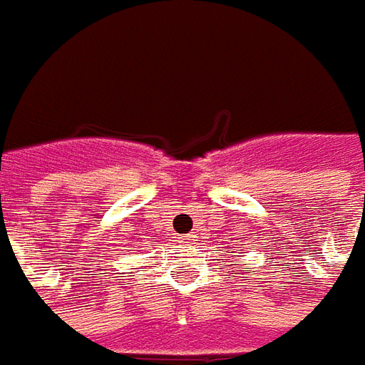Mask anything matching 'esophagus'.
Here are the masks:
<instances>
[{"mask_svg":"<svg viewBox=\"0 0 365 365\" xmlns=\"http://www.w3.org/2000/svg\"><path fill=\"white\" fill-rule=\"evenodd\" d=\"M190 239H192V237H190V235H188V237H187V241H185V243H190Z\"/></svg>","mask_w":365,"mask_h":365,"instance_id":"obj_1","label":"esophagus"}]
</instances>
